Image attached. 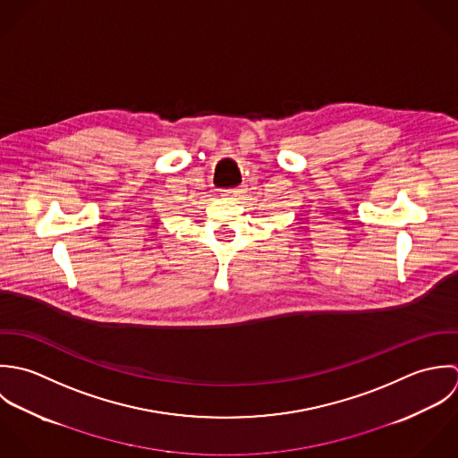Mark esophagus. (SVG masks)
Returning <instances> with one entry per match:
<instances>
[{"instance_id": "34e87169", "label": "esophagus", "mask_w": 458, "mask_h": 458, "mask_svg": "<svg viewBox=\"0 0 458 458\" xmlns=\"http://www.w3.org/2000/svg\"><path fill=\"white\" fill-rule=\"evenodd\" d=\"M241 192H242L241 189H223V191H221V196L226 198V199H233V198H237Z\"/></svg>"}]
</instances>
